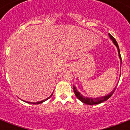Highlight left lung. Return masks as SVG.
I'll list each match as a JSON object with an SVG mask.
<instances>
[{
    "label": "left lung",
    "mask_w": 130,
    "mask_h": 130,
    "mask_svg": "<svg viewBox=\"0 0 130 130\" xmlns=\"http://www.w3.org/2000/svg\"><path fill=\"white\" fill-rule=\"evenodd\" d=\"M109 36L110 39H111L113 43H114L115 46H116V47H117V50H118V53H119V57L120 58V60H121V54H120V50H119V45H118V43L116 42V41L115 40V38L109 34ZM116 87H114V89L111 91L110 93H109L108 94L105 95L103 96H99V97H96V98H92V97H87V96H85L83 94H81L76 89V87H75L74 85L73 86V88H74V94L76 95V96L77 97V99L80 101L81 102H83V103H85V104L87 105H96V104H99V103H101L107 100L111 96V95L113 94V93L115 91V89H116Z\"/></svg>",
    "instance_id": "obj_1"
}]
</instances>
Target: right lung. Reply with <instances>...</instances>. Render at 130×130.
Wrapping results in <instances>:
<instances>
[{"label":"right lung","instance_id":"right-lung-1","mask_svg":"<svg viewBox=\"0 0 130 130\" xmlns=\"http://www.w3.org/2000/svg\"><path fill=\"white\" fill-rule=\"evenodd\" d=\"M52 94H53V93H52V94L50 95V97H48V98H47V99H46L43 100V101H41L36 102V103H32V102H27V103H31V104H34V105H38V104H40V103H43V102H45V101H47V100L49 99H50V97L52 96ZM25 102H26V101H25Z\"/></svg>","mask_w":130,"mask_h":130}]
</instances>
